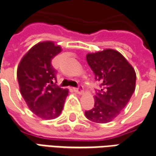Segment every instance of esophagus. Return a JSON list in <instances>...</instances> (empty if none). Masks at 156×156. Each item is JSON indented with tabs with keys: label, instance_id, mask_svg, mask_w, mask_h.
<instances>
[{
	"label": "esophagus",
	"instance_id": "obj_1",
	"mask_svg": "<svg viewBox=\"0 0 156 156\" xmlns=\"http://www.w3.org/2000/svg\"><path fill=\"white\" fill-rule=\"evenodd\" d=\"M73 91H74L76 93L82 94V93H83V86L79 85L78 87H73Z\"/></svg>",
	"mask_w": 156,
	"mask_h": 156
}]
</instances>
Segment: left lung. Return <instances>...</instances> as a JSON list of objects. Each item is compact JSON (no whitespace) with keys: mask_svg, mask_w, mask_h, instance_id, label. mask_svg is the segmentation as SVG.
<instances>
[{"mask_svg":"<svg viewBox=\"0 0 156 156\" xmlns=\"http://www.w3.org/2000/svg\"><path fill=\"white\" fill-rule=\"evenodd\" d=\"M86 58L101 89L96 91L94 107L86 111L85 116L96 123L110 122L119 115L133 94L136 72L124 56L114 49L88 54Z\"/></svg>","mask_w":156,"mask_h":156,"instance_id":"8db88e82","label":"left lung"}]
</instances>
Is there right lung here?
Here are the masks:
<instances>
[{"mask_svg": "<svg viewBox=\"0 0 156 156\" xmlns=\"http://www.w3.org/2000/svg\"><path fill=\"white\" fill-rule=\"evenodd\" d=\"M61 47L51 41L33 46L22 58L17 69L20 93L29 108L43 119H55L63 110L69 90L58 87L57 71L51 61Z\"/></svg>", "mask_w": 156, "mask_h": 156, "instance_id": "obj_1", "label": "right lung"}]
</instances>
